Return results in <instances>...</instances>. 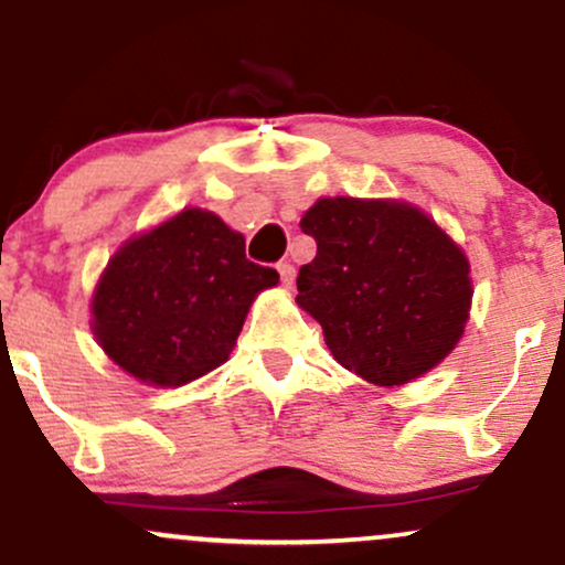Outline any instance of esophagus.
<instances>
[{
    "mask_svg": "<svg viewBox=\"0 0 565 565\" xmlns=\"http://www.w3.org/2000/svg\"><path fill=\"white\" fill-rule=\"evenodd\" d=\"M278 276H281V284L284 287H291V284H295V265H289V263H278Z\"/></svg>",
    "mask_w": 565,
    "mask_h": 565,
    "instance_id": "esophagus-1",
    "label": "esophagus"
}]
</instances>
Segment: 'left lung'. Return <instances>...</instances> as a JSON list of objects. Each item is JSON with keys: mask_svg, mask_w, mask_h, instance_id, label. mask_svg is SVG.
Returning a JSON list of instances; mask_svg holds the SVG:
<instances>
[{"mask_svg": "<svg viewBox=\"0 0 565 565\" xmlns=\"http://www.w3.org/2000/svg\"><path fill=\"white\" fill-rule=\"evenodd\" d=\"M300 228L319 249L297 276V305L321 323L342 366L393 387L451 353L470 316V263L423 210L319 199Z\"/></svg>", "mask_w": 565, "mask_h": 565, "instance_id": "left-lung-1", "label": "left lung"}]
</instances>
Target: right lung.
<instances>
[{
  "mask_svg": "<svg viewBox=\"0 0 565 565\" xmlns=\"http://www.w3.org/2000/svg\"><path fill=\"white\" fill-rule=\"evenodd\" d=\"M274 268L246 260L244 236L206 210H183L108 260L93 295V332L108 359L157 387L225 364Z\"/></svg>",
  "mask_w": 565,
  "mask_h": 565,
  "instance_id": "obj_1",
  "label": "right lung"
}]
</instances>
